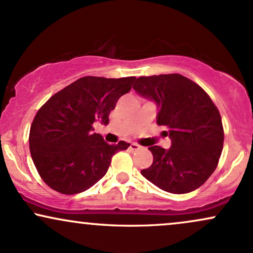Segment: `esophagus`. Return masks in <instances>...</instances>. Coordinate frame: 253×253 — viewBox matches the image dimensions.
<instances>
[{
    "instance_id": "34e87169",
    "label": "esophagus",
    "mask_w": 253,
    "mask_h": 253,
    "mask_svg": "<svg viewBox=\"0 0 253 253\" xmlns=\"http://www.w3.org/2000/svg\"><path fill=\"white\" fill-rule=\"evenodd\" d=\"M140 145H138V144H135V143H130V145H129V149L132 150V151H136V150H139L140 149Z\"/></svg>"
}]
</instances>
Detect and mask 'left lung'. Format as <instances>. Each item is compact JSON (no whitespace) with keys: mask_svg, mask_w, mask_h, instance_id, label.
Listing matches in <instances>:
<instances>
[{"mask_svg":"<svg viewBox=\"0 0 253 253\" xmlns=\"http://www.w3.org/2000/svg\"><path fill=\"white\" fill-rule=\"evenodd\" d=\"M136 94L156 103L157 124L171 147L150 146L153 162L141 170L147 181L171 194L197 189L216 169L223 145L221 117L201 86L178 74L139 77Z\"/></svg>","mask_w":253,"mask_h":253,"instance_id":"obj_1","label":"left lung"}]
</instances>
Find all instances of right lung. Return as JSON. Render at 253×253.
Instances as JSON below:
<instances>
[{
	"label": "right lung",
	"instance_id": "obj_1",
	"mask_svg": "<svg viewBox=\"0 0 253 253\" xmlns=\"http://www.w3.org/2000/svg\"><path fill=\"white\" fill-rule=\"evenodd\" d=\"M135 77L86 76L50 97L38 110L30 130V150L42 181L58 193H82L108 171L113 155L129 146L107 144L94 124L108 125L118 100Z\"/></svg>",
	"mask_w": 253,
	"mask_h": 253
}]
</instances>
